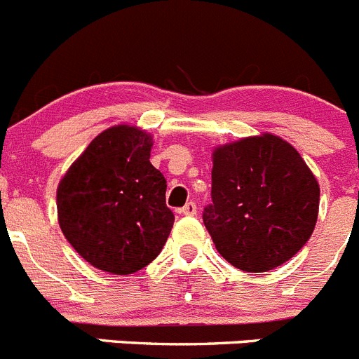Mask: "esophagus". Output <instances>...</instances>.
<instances>
[{
	"label": "esophagus",
	"instance_id": "obj_1",
	"mask_svg": "<svg viewBox=\"0 0 359 359\" xmlns=\"http://www.w3.org/2000/svg\"><path fill=\"white\" fill-rule=\"evenodd\" d=\"M180 215L184 216H195L196 215V203L187 202L182 209H180Z\"/></svg>",
	"mask_w": 359,
	"mask_h": 359
}]
</instances>
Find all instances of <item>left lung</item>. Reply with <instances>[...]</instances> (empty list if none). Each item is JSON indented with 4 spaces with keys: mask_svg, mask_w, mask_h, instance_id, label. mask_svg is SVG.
Instances as JSON below:
<instances>
[{
    "mask_svg": "<svg viewBox=\"0 0 359 359\" xmlns=\"http://www.w3.org/2000/svg\"><path fill=\"white\" fill-rule=\"evenodd\" d=\"M203 225L243 272H268L308 243L320 187L299 151L272 134L216 148Z\"/></svg>",
    "mask_w": 359,
    "mask_h": 359,
    "instance_id": "obj_1",
    "label": "left lung"
}]
</instances>
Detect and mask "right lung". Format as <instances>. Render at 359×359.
Listing matches in <instances>:
<instances>
[{"instance_id":"1","label":"right lung","mask_w":359,"mask_h":359,"mask_svg":"<svg viewBox=\"0 0 359 359\" xmlns=\"http://www.w3.org/2000/svg\"><path fill=\"white\" fill-rule=\"evenodd\" d=\"M151 137L128 125L107 128L71 164L57 189L66 240L103 272L134 273L159 256L175 216L166 179L150 163Z\"/></svg>"}]
</instances>
